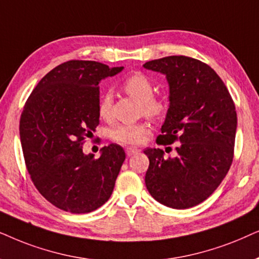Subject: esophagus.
<instances>
[{
	"label": "esophagus",
	"instance_id": "34e87169",
	"mask_svg": "<svg viewBox=\"0 0 259 259\" xmlns=\"http://www.w3.org/2000/svg\"><path fill=\"white\" fill-rule=\"evenodd\" d=\"M139 151L140 150L137 149V148H134V147H129V148H126V149H125V153H126L127 156H133V155L137 154Z\"/></svg>",
	"mask_w": 259,
	"mask_h": 259
}]
</instances>
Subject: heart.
Here are the masks:
<instances>
[{"label": "heart", "mask_w": 259, "mask_h": 259, "mask_svg": "<svg viewBox=\"0 0 259 259\" xmlns=\"http://www.w3.org/2000/svg\"><path fill=\"white\" fill-rule=\"evenodd\" d=\"M122 88L130 97L141 102V112L151 118L160 117L165 111L163 99L154 97V89L146 75L136 73L123 82ZM112 97L110 94L103 96L98 105L99 117L109 119L111 117ZM148 134V126L144 123L118 124L111 130V139L123 144H137L142 142L143 137Z\"/></svg>", "instance_id": "obj_1"}]
</instances>
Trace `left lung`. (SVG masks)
I'll return each instance as SVG.
<instances>
[{
  "mask_svg": "<svg viewBox=\"0 0 259 259\" xmlns=\"http://www.w3.org/2000/svg\"><path fill=\"white\" fill-rule=\"evenodd\" d=\"M146 70L165 75L169 108L158 144H171L178 155L165 160L161 149L147 148L146 186L167 207L199 205L218 188L233 158L237 112L229 90L214 70L200 60L171 55L148 61Z\"/></svg>",
  "mask_w": 259,
  "mask_h": 259,
  "instance_id": "left-lung-1",
  "label": "left lung"
}]
</instances>
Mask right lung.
Instances as JSON below:
<instances>
[{"instance_id": "1", "label": "right lung", "mask_w": 259, "mask_h": 259, "mask_svg": "<svg viewBox=\"0 0 259 259\" xmlns=\"http://www.w3.org/2000/svg\"><path fill=\"white\" fill-rule=\"evenodd\" d=\"M124 67L71 60L53 68L30 94L20 119L23 156L37 191L63 211L89 213L108 201L125 160L118 144L84 154L99 124V82Z\"/></svg>"}]
</instances>
